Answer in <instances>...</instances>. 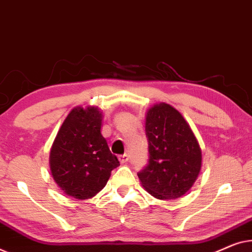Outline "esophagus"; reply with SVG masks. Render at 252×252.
<instances>
[{"label": "esophagus", "instance_id": "obj_1", "mask_svg": "<svg viewBox=\"0 0 252 252\" xmlns=\"http://www.w3.org/2000/svg\"><path fill=\"white\" fill-rule=\"evenodd\" d=\"M119 160H120V162L122 163H126L127 161H129V155L127 154H122V155H119Z\"/></svg>", "mask_w": 252, "mask_h": 252}]
</instances>
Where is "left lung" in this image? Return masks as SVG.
Wrapping results in <instances>:
<instances>
[{"label":"left lung","mask_w":252,"mask_h":252,"mask_svg":"<svg viewBox=\"0 0 252 252\" xmlns=\"http://www.w3.org/2000/svg\"><path fill=\"white\" fill-rule=\"evenodd\" d=\"M148 163L138 172L141 185L158 200L183 196L201 169V148L183 115L165 102L154 105L146 116Z\"/></svg>","instance_id":"8db88e82"}]
</instances>
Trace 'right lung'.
Returning <instances> with one entry per match:
<instances>
[{
  "label": "right lung",
  "mask_w": 252,
  "mask_h": 252,
  "mask_svg": "<svg viewBox=\"0 0 252 252\" xmlns=\"http://www.w3.org/2000/svg\"><path fill=\"white\" fill-rule=\"evenodd\" d=\"M100 129L97 107L74 108L60 127L50 152V169L67 195L79 200L94 196L120 165Z\"/></svg>",
  "instance_id": "right-lung-1"
}]
</instances>
